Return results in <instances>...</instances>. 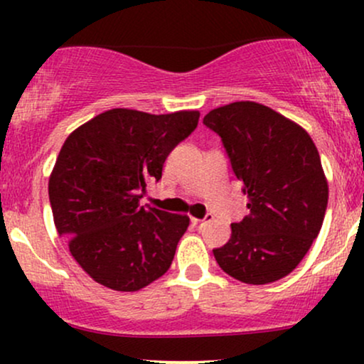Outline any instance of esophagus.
I'll return each mask as SVG.
<instances>
[{"instance_id":"1","label":"esophagus","mask_w":364,"mask_h":364,"mask_svg":"<svg viewBox=\"0 0 364 364\" xmlns=\"http://www.w3.org/2000/svg\"><path fill=\"white\" fill-rule=\"evenodd\" d=\"M212 217H214V215H212V214H207L205 217H203V219H191V224H193L195 228L202 229L203 225H205L207 223H210V220H212Z\"/></svg>"}]
</instances>
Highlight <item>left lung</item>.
Here are the masks:
<instances>
[{
	"mask_svg": "<svg viewBox=\"0 0 364 364\" xmlns=\"http://www.w3.org/2000/svg\"><path fill=\"white\" fill-rule=\"evenodd\" d=\"M203 124L223 140L248 195L250 214L214 250L220 269L246 284H269L298 267L323 224L328 202L318 150L304 129L262 104L212 109Z\"/></svg>",
	"mask_w": 364,
	"mask_h": 364,
	"instance_id": "8db88e82",
	"label": "left lung"
}]
</instances>
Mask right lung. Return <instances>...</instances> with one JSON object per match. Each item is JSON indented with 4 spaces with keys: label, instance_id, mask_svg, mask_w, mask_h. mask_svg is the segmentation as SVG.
<instances>
[{
    "label": "right lung",
    "instance_id": "obj_1",
    "mask_svg": "<svg viewBox=\"0 0 364 364\" xmlns=\"http://www.w3.org/2000/svg\"><path fill=\"white\" fill-rule=\"evenodd\" d=\"M198 118V111L109 109L65 140L49 202L58 235L95 282L132 292L169 270L190 219L140 205V198Z\"/></svg>",
    "mask_w": 364,
    "mask_h": 364
}]
</instances>
